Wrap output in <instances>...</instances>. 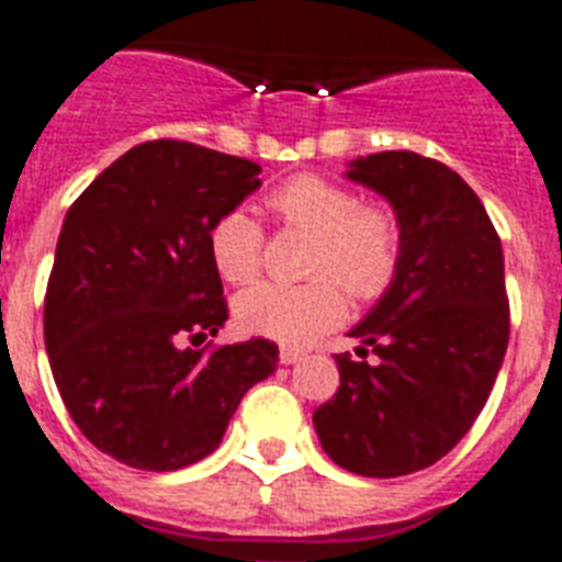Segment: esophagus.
<instances>
[{"label": "esophagus", "mask_w": 562, "mask_h": 562, "mask_svg": "<svg viewBox=\"0 0 562 562\" xmlns=\"http://www.w3.org/2000/svg\"><path fill=\"white\" fill-rule=\"evenodd\" d=\"M296 360H303V352H300V349H291V346H282V349H280V363L291 367V363H296Z\"/></svg>", "instance_id": "obj_1"}]
</instances>
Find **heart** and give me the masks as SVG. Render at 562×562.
I'll list each match as a JSON object with an SVG mask.
<instances>
[{
	"instance_id": "1",
	"label": "heart",
	"mask_w": 562,
	"mask_h": 562,
	"mask_svg": "<svg viewBox=\"0 0 562 562\" xmlns=\"http://www.w3.org/2000/svg\"><path fill=\"white\" fill-rule=\"evenodd\" d=\"M268 210L285 227L312 236L305 285L257 282L234 303L236 323L248 335L305 346L335 328L346 314V291L372 300L398 271L401 218L386 204H360L352 187L317 172L282 181L268 193ZM266 234L257 218L231 210L210 225L207 254L218 277L231 285L250 282L262 266ZM340 281L339 286L336 282Z\"/></svg>"
}]
</instances>
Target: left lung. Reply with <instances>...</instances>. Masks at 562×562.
<instances>
[{
  "mask_svg": "<svg viewBox=\"0 0 562 562\" xmlns=\"http://www.w3.org/2000/svg\"><path fill=\"white\" fill-rule=\"evenodd\" d=\"M401 218L386 294L349 331L375 363L335 355L340 386L314 409L331 462L358 476L424 471L471 430L508 349L503 241L479 195L447 164L407 149L349 164Z\"/></svg>",
  "mask_w": 562,
  "mask_h": 562,
  "instance_id": "1",
  "label": "left lung"
}]
</instances>
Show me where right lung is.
Masks as SVG:
<instances>
[{
	"label": "right lung",
	"mask_w": 562,
	"mask_h": 562,
	"mask_svg": "<svg viewBox=\"0 0 562 562\" xmlns=\"http://www.w3.org/2000/svg\"><path fill=\"white\" fill-rule=\"evenodd\" d=\"M262 167L187 140H147L66 213L45 291V349L86 439L138 471H178L218 447L277 344L190 349L227 321L207 234Z\"/></svg>",
	"instance_id": "add662e5"
}]
</instances>
